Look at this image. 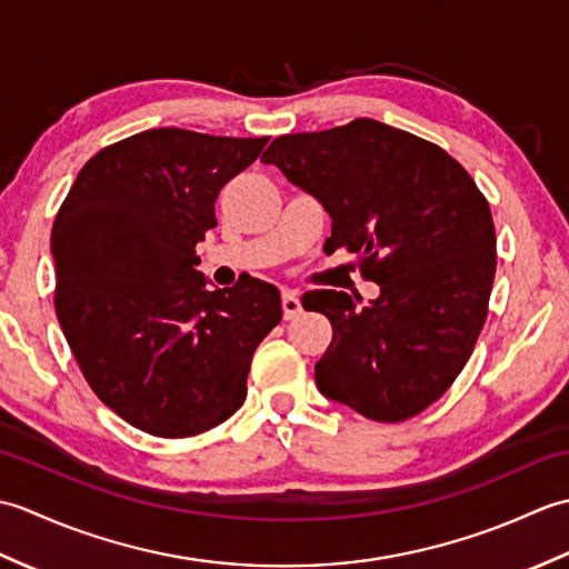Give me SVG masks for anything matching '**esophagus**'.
Returning a JSON list of instances; mask_svg holds the SVG:
<instances>
[{"instance_id":"1","label":"esophagus","mask_w":569,"mask_h":569,"mask_svg":"<svg viewBox=\"0 0 569 569\" xmlns=\"http://www.w3.org/2000/svg\"><path fill=\"white\" fill-rule=\"evenodd\" d=\"M281 306H283V318L293 320L303 312V303H300V296L296 291H283L281 296Z\"/></svg>"}]
</instances>
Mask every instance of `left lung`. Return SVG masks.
<instances>
[{"label":"left lung","instance_id":"obj_1","mask_svg":"<svg viewBox=\"0 0 569 569\" xmlns=\"http://www.w3.org/2000/svg\"><path fill=\"white\" fill-rule=\"evenodd\" d=\"M261 161L322 204L325 251L357 253L381 291L365 306L342 291L303 296L332 322L320 393L381 422L420 413L485 328L497 273L489 202L450 153L377 119L278 137Z\"/></svg>","mask_w":569,"mask_h":569}]
</instances>
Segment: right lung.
I'll return each instance as SVG.
<instances>
[{"label": "right lung", "instance_id": "right-lung-1", "mask_svg": "<svg viewBox=\"0 0 569 569\" xmlns=\"http://www.w3.org/2000/svg\"><path fill=\"white\" fill-rule=\"evenodd\" d=\"M266 141L141 131L94 153L58 210L60 330L100 401L156 438H190L232 416L253 349L281 322L276 286L210 288L196 269L217 196Z\"/></svg>", "mask_w": 569, "mask_h": 569}]
</instances>
